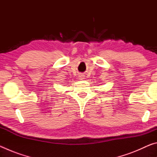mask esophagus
Here are the masks:
<instances>
[{"label": "esophagus", "instance_id": "1", "mask_svg": "<svg viewBox=\"0 0 157 157\" xmlns=\"http://www.w3.org/2000/svg\"><path fill=\"white\" fill-rule=\"evenodd\" d=\"M84 75H79V79H81V80H82V79H84Z\"/></svg>", "mask_w": 157, "mask_h": 157}]
</instances>
